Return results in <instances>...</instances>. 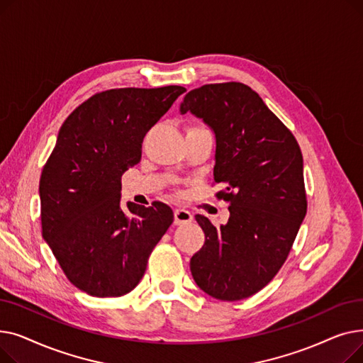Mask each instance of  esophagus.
<instances>
[{"mask_svg": "<svg viewBox=\"0 0 363 363\" xmlns=\"http://www.w3.org/2000/svg\"><path fill=\"white\" fill-rule=\"evenodd\" d=\"M174 216H175V225H184L193 220L191 212L185 211V208H175Z\"/></svg>", "mask_w": 363, "mask_h": 363, "instance_id": "34e87169", "label": "esophagus"}]
</instances>
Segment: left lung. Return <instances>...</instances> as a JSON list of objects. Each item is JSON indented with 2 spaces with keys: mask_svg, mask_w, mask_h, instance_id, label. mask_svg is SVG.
I'll list each match as a JSON object with an SVG mask.
<instances>
[{
  "mask_svg": "<svg viewBox=\"0 0 363 363\" xmlns=\"http://www.w3.org/2000/svg\"><path fill=\"white\" fill-rule=\"evenodd\" d=\"M215 133V182L230 201L219 228L196 215L206 241L189 269L199 287L218 300L235 301L260 291L287 259L306 216L303 156L293 133L240 82L189 91L181 106Z\"/></svg>",
  "mask_w": 363,
  "mask_h": 363,
  "instance_id": "obj_1",
  "label": "left lung"
}]
</instances>
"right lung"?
Listing matches in <instances>:
<instances>
[{"mask_svg": "<svg viewBox=\"0 0 363 363\" xmlns=\"http://www.w3.org/2000/svg\"><path fill=\"white\" fill-rule=\"evenodd\" d=\"M186 89L121 88L92 95L59 130L40 181L43 237L69 281L95 297L137 287L174 222L160 201L121 207V178L140 163L151 126Z\"/></svg>", "mask_w": 363, "mask_h": 363, "instance_id": "1", "label": "right lung"}]
</instances>
